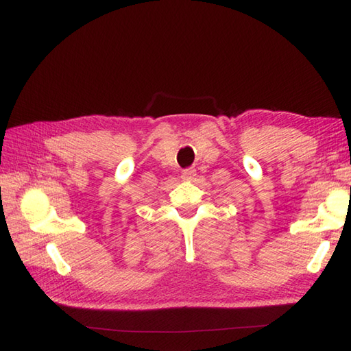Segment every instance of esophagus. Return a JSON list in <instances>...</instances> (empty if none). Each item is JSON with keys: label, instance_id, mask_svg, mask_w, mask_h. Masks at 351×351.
Wrapping results in <instances>:
<instances>
[{"label": "esophagus", "instance_id": "esophagus-1", "mask_svg": "<svg viewBox=\"0 0 351 351\" xmlns=\"http://www.w3.org/2000/svg\"><path fill=\"white\" fill-rule=\"evenodd\" d=\"M195 176H196L195 168H187V169H184L183 173H182V178H183V180H187V182L193 180Z\"/></svg>", "mask_w": 351, "mask_h": 351}]
</instances>
